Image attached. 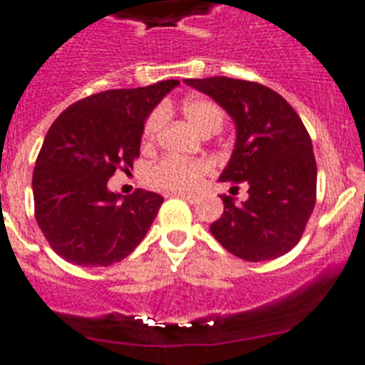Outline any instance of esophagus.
<instances>
[{
    "label": "esophagus",
    "instance_id": "1",
    "mask_svg": "<svg viewBox=\"0 0 365 365\" xmlns=\"http://www.w3.org/2000/svg\"><path fill=\"white\" fill-rule=\"evenodd\" d=\"M170 195H173V197H180L185 199V201H188L190 205H195L197 202V195L195 193H185V192H172Z\"/></svg>",
    "mask_w": 365,
    "mask_h": 365
}]
</instances>
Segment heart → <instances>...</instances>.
Segmentation results:
<instances>
[{"label":"heart","instance_id":"b5f03b06","mask_svg":"<svg viewBox=\"0 0 365 365\" xmlns=\"http://www.w3.org/2000/svg\"><path fill=\"white\" fill-rule=\"evenodd\" d=\"M182 113L190 124L202 135L217 133L225 122V113L215 102L201 96H192L182 102ZM166 111L157 108L143 128V144L150 146L155 140L159 130L164 124ZM210 172V163L205 159L180 160L173 157H164L159 163L151 164L144 172V182L150 188L164 190V192H188L202 180V177Z\"/></svg>","mask_w":365,"mask_h":365}]
</instances>
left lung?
Returning <instances> with one entry per match:
<instances>
[{"label": "left lung", "instance_id": "left-lung-1", "mask_svg": "<svg viewBox=\"0 0 365 365\" xmlns=\"http://www.w3.org/2000/svg\"><path fill=\"white\" fill-rule=\"evenodd\" d=\"M190 87L215 100L235 124V144L221 182H247L248 199L210 225L228 252L247 261L287 254L302 237L316 202V160L302 118L269 87L247 80L188 78Z\"/></svg>", "mask_w": 365, "mask_h": 365}]
</instances>
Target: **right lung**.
Instances as JSON below:
<instances>
[{"label":"right lung","instance_id":"obj_1","mask_svg":"<svg viewBox=\"0 0 365 365\" xmlns=\"http://www.w3.org/2000/svg\"><path fill=\"white\" fill-rule=\"evenodd\" d=\"M177 86L164 80L96 93L53 122L32 173V193L38 227L58 256L73 265L109 267L146 237L164 199L140 188L122 197L108 180L133 168L144 122Z\"/></svg>","mask_w":365,"mask_h":365}]
</instances>
